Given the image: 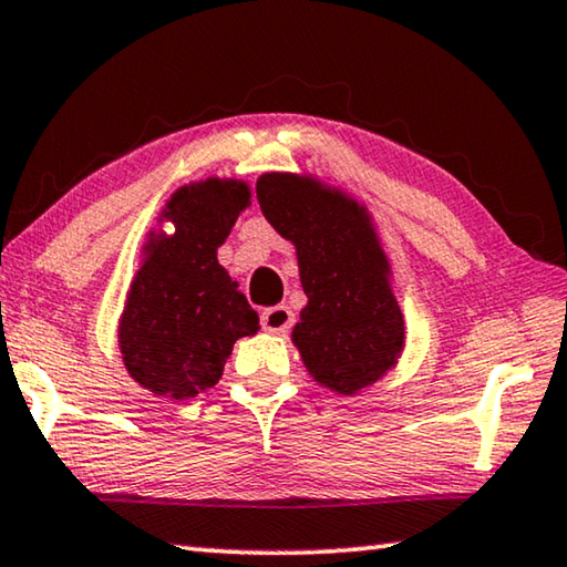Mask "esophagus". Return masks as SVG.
<instances>
[{
  "label": "esophagus",
  "mask_w": 567,
  "mask_h": 567,
  "mask_svg": "<svg viewBox=\"0 0 567 567\" xmlns=\"http://www.w3.org/2000/svg\"><path fill=\"white\" fill-rule=\"evenodd\" d=\"M293 311L289 306H274L261 313V327L271 333H286L293 327Z\"/></svg>",
  "instance_id": "34e87169"
}]
</instances>
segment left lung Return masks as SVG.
<instances>
[{
	"label": "left lung",
	"mask_w": 567,
	"mask_h": 567,
	"mask_svg": "<svg viewBox=\"0 0 567 567\" xmlns=\"http://www.w3.org/2000/svg\"><path fill=\"white\" fill-rule=\"evenodd\" d=\"M256 198L266 220L296 246L309 303L291 339L313 382L347 396L374 384L402 354L404 317L367 208L293 173H264Z\"/></svg>",
	"instance_id": "8db88e82"
}]
</instances>
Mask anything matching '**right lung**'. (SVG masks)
Listing matches in <instances>:
<instances>
[{
    "label": "right lung",
    "mask_w": 567,
    "mask_h": 567,
    "mask_svg": "<svg viewBox=\"0 0 567 567\" xmlns=\"http://www.w3.org/2000/svg\"><path fill=\"white\" fill-rule=\"evenodd\" d=\"M248 206V183L220 178L183 185L165 203L161 220L175 230L147 236L117 327L127 374L147 392L198 396L218 384L236 341L258 331V313L216 256Z\"/></svg>",
    "instance_id": "add662e5"
}]
</instances>
